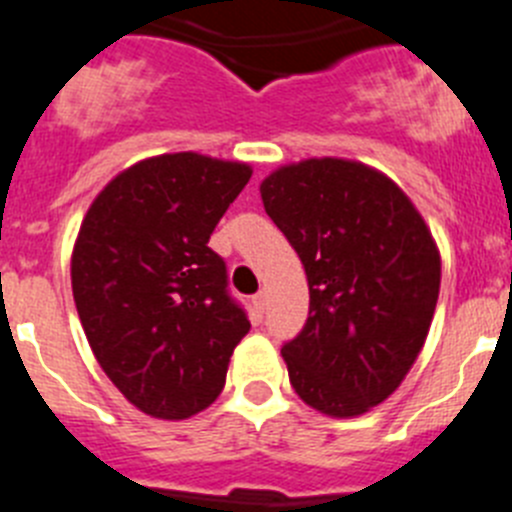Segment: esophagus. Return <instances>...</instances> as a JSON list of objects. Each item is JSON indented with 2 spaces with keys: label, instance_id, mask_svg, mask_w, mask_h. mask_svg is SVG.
Segmentation results:
<instances>
[{
  "label": "esophagus",
  "instance_id": "obj_1",
  "mask_svg": "<svg viewBox=\"0 0 512 512\" xmlns=\"http://www.w3.org/2000/svg\"><path fill=\"white\" fill-rule=\"evenodd\" d=\"M251 302H253V310H256V312H264V307H266V292H259V295H253Z\"/></svg>",
  "mask_w": 512,
  "mask_h": 512
}]
</instances>
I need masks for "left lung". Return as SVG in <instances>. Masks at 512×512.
Listing matches in <instances>:
<instances>
[{
  "instance_id": "obj_1",
  "label": "left lung",
  "mask_w": 512,
  "mask_h": 512,
  "mask_svg": "<svg viewBox=\"0 0 512 512\" xmlns=\"http://www.w3.org/2000/svg\"><path fill=\"white\" fill-rule=\"evenodd\" d=\"M261 200L310 287L305 325L282 346L289 382L320 413H366L400 387L428 336L436 243L402 189L354 161L284 166L264 179Z\"/></svg>"
}]
</instances>
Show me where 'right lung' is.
Returning a JSON list of instances; mask_svg holds the SVG:
<instances>
[{
    "mask_svg": "<svg viewBox=\"0 0 512 512\" xmlns=\"http://www.w3.org/2000/svg\"><path fill=\"white\" fill-rule=\"evenodd\" d=\"M248 179L246 164L166 153L115 176L81 223L71 259L81 325L104 374L153 418L215 402L251 328L207 246Z\"/></svg>",
    "mask_w": 512,
    "mask_h": 512,
    "instance_id": "1",
    "label": "right lung"
}]
</instances>
